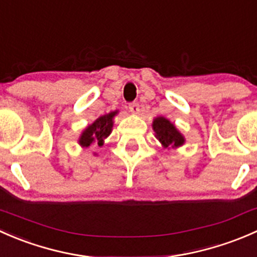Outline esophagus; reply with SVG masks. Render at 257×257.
<instances>
[{"label":"esophagus","instance_id":"esophagus-1","mask_svg":"<svg viewBox=\"0 0 257 257\" xmlns=\"http://www.w3.org/2000/svg\"><path fill=\"white\" fill-rule=\"evenodd\" d=\"M129 110H131L133 114H138L139 113V103L138 102H133L129 104Z\"/></svg>","mask_w":257,"mask_h":257}]
</instances>
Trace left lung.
Masks as SVG:
<instances>
[{
	"label": "left lung",
	"instance_id": "left-lung-1",
	"mask_svg": "<svg viewBox=\"0 0 257 257\" xmlns=\"http://www.w3.org/2000/svg\"><path fill=\"white\" fill-rule=\"evenodd\" d=\"M153 129L157 133V138L162 142L164 147H169V145L179 147L184 143L183 136L177 131L174 124H172L168 119L163 118V116L154 119Z\"/></svg>",
	"mask_w": 257,
	"mask_h": 257
}]
</instances>
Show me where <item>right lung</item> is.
<instances>
[{"label":"right lung","mask_w":257,"mask_h":257,"mask_svg":"<svg viewBox=\"0 0 257 257\" xmlns=\"http://www.w3.org/2000/svg\"><path fill=\"white\" fill-rule=\"evenodd\" d=\"M116 112L105 114V115L98 118L92 125L88 126L83 134L80 136L79 143L83 147H89L93 142L97 139L98 145H102L103 139L107 138L112 132L113 126V116L115 115Z\"/></svg>","instance_id":"1"}]
</instances>
